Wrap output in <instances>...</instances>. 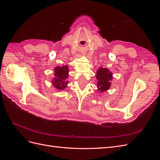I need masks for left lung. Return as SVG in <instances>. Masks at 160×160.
I'll return each mask as SVG.
<instances>
[{"instance_id": "left-lung-1", "label": "left lung", "mask_w": 160, "mask_h": 160, "mask_svg": "<svg viewBox=\"0 0 160 160\" xmlns=\"http://www.w3.org/2000/svg\"><path fill=\"white\" fill-rule=\"evenodd\" d=\"M96 79H98V91L99 93L107 92L110 89L113 74L108 69L99 67L96 72Z\"/></svg>"}]
</instances>
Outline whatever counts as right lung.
<instances>
[{
    "mask_svg": "<svg viewBox=\"0 0 160 160\" xmlns=\"http://www.w3.org/2000/svg\"><path fill=\"white\" fill-rule=\"evenodd\" d=\"M69 68L68 66H57L54 69L53 79L51 81V83L55 88L59 90H63L67 87L69 81L67 78L69 77Z\"/></svg>",
    "mask_w": 160,
    "mask_h": 160,
    "instance_id": "obj_1",
    "label": "right lung"
}]
</instances>
